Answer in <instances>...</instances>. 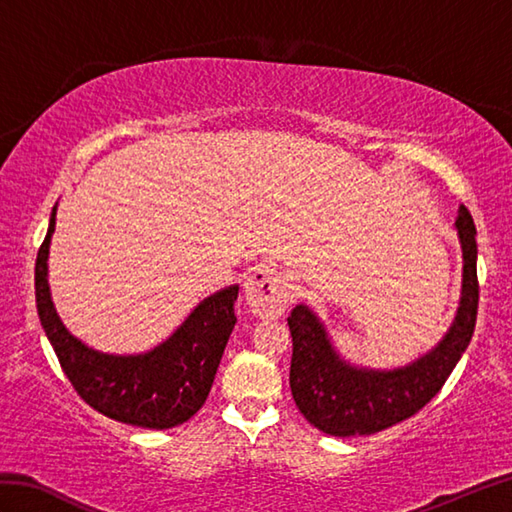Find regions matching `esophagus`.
I'll return each instance as SVG.
<instances>
[{
    "mask_svg": "<svg viewBox=\"0 0 512 512\" xmlns=\"http://www.w3.org/2000/svg\"><path fill=\"white\" fill-rule=\"evenodd\" d=\"M244 288L248 308L262 319L281 317L292 301V286L288 284V279L268 264L253 268Z\"/></svg>",
    "mask_w": 512,
    "mask_h": 512,
    "instance_id": "esophagus-1",
    "label": "esophagus"
}]
</instances>
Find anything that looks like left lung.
Returning <instances> with one entry per match:
<instances>
[{
    "label": "left lung",
    "instance_id": "left-lung-1",
    "mask_svg": "<svg viewBox=\"0 0 512 512\" xmlns=\"http://www.w3.org/2000/svg\"><path fill=\"white\" fill-rule=\"evenodd\" d=\"M455 224L464 257L460 310L449 334L420 361L391 372L354 369L332 350L323 325L306 306L290 312L292 398L319 431L339 438L372 436L416 416L447 383L471 341L480 303L475 224L466 206H460Z\"/></svg>",
    "mask_w": 512,
    "mask_h": 512
}]
</instances>
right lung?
Instances as JSON below:
<instances>
[{"label": "right lung", "instance_id": "1", "mask_svg": "<svg viewBox=\"0 0 512 512\" xmlns=\"http://www.w3.org/2000/svg\"><path fill=\"white\" fill-rule=\"evenodd\" d=\"M52 209L46 239L35 264L37 312L63 374L92 409L143 429H171L200 411L209 396L237 317V286L204 299L169 341L138 356L94 352L63 328L48 288V248L54 233Z\"/></svg>", "mask_w": 512, "mask_h": 512}]
</instances>
